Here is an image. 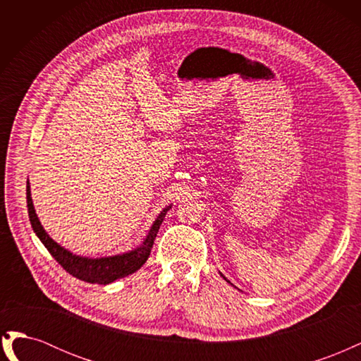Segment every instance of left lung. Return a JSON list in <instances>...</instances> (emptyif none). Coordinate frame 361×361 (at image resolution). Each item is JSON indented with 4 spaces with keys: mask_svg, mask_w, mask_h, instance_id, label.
I'll list each match as a JSON object with an SVG mask.
<instances>
[{
    "mask_svg": "<svg viewBox=\"0 0 361 361\" xmlns=\"http://www.w3.org/2000/svg\"><path fill=\"white\" fill-rule=\"evenodd\" d=\"M221 276H223V274H221ZM223 279H224V280H227V279H226V277H224V276H223Z\"/></svg>",
    "mask_w": 361,
    "mask_h": 361,
    "instance_id": "left-lung-1",
    "label": "left lung"
}]
</instances>
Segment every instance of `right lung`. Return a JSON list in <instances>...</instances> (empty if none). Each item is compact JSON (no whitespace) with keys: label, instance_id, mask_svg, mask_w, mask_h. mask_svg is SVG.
<instances>
[{"label":"right lung","instance_id":"1","mask_svg":"<svg viewBox=\"0 0 361 361\" xmlns=\"http://www.w3.org/2000/svg\"><path fill=\"white\" fill-rule=\"evenodd\" d=\"M27 206H28V216H30L32 231H35L42 244L48 248L51 256L73 277L87 283H97V285H108V283L123 279L129 274H133V272L138 271L146 264V260L150 255V250L154 247V241L159 231V226L164 221V216H166L169 209H171V204H169L166 209L158 215L154 224H152L143 244L137 247L135 250L128 251V253H123V255H117V256L90 259V257H82V256H76L71 253L69 250L63 248L45 232V228L42 227L39 221L35 211V204H32V200H31L28 180H27Z\"/></svg>","mask_w":361,"mask_h":361}]
</instances>
